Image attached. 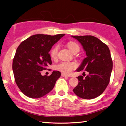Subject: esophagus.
I'll list each match as a JSON object with an SVG mask.
<instances>
[{
	"instance_id": "obj_1",
	"label": "esophagus",
	"mask_w": 126,
	"mask_h": 126,
	"mask_svg": "<svg viewBox=\"0 0 126 126\" xmlns=\"http://www.w3.org/2000/svg\"><path fill=\"white\" fill-rule=\"evenodd\" d=\"M61 76H62V77H69V76H67V74H65L64 73H62Z\"/></svg>"
}]
</instances>
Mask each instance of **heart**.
<instances>
[{
    "label": "heart",
    "instance_id": "heart-1",
    "mask_svg": "<svg viewBox=\"0 0 126 126\" xmlns=\"http://www.w3.org/2000/svg\"><path fill=\"white\" fill-rule=\"evenodd\" d=\"M68 49L73 53L76 50H79V46L77 43L73 41L68 42L67 44ZM58 46H55L50 51V55L52 58H55L58 54ZM77 64L74 62H62L57 66V69L59 71L65 74H69L71 72L75 69Z\"/></svg>",
    "mask_w": 126,
    "mask_h": 126
}]
</instances>
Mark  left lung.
Returning <instances> with one entry per match:
<instances>
[{
  "mask_svg": "<svg viewBox=\"0 0 126 126\" xmlns=\"http://www.w3.org/2000/svg\"><path fill=\"white\" fill-rule=\"evenodd\" d=\"M72 37L80 43L87 55L77 71L89 73L85 78L78 77V84L73 92L82 98H94L103 92L110 83L113 62L109 48L92 35Z\"/></svg>",
  "mask_w": 126,
  "mask_h": 126,
  "instance_id": "obj_1",
  "label": "left lung"
}]
</instances>
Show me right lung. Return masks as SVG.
<instances>
[{"mask_svg":"<svg viewBox=\"0 0 126 126\" xmlns=\"http://www.w3.org/2000/svg\"><path fill=\"white\" fill-rule=\"evenodd\" d=\"M65 34H35L23 41L17 48L13 61V71L16 84L21 92L32 98H40L52 90L60 72L42 76L52 61L49 52Z\"/></svg>","mask_w":126,"mask_h":126,"instance_id":"right-lung-1","label":"right lung"}]
</instances>
